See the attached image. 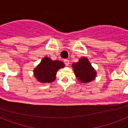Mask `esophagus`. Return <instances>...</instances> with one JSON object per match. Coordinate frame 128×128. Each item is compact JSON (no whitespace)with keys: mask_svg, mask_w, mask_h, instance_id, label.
Segmentation results:
<instances>
[{"mask_svg":"<svg viewBox=\"0 0 128 128\" xmlns=\"http://www.w3.org/2000/svg\"><path fill=\"white\" fill-rule=\"evenodd\" d=\"M64 62L66 66H69V65H70V61H69V60H68V59H65V60H64Z\"/></svg>","mask_w":128,"mask_h":128,"instance_id":"1","label":"esophagus"}]
</instances>
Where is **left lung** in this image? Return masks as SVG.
Instances as JSON below:
<instances>
[{
  "mask_svg": "<svg viewBox=\"0 0 128 128\" xmlns=\"http://www.w3.org/2000/svg\"><path fill=\"white\" fill-rule=\"evenodd\" d=\"M72 67L76 78L81 83H89L95 80L97 72L86 57L80 58L78 62L72 64Z\"/></svg>",
  "mask_w": 128,
  "mask_h": 128,
  "instance_id": "left-lung-1",
  "label": "left lung"
}]
</instances>
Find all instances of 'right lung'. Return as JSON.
I'll return each mask as SVG.
<instances>
[{
  "label": "right lung",
  "instance_id": "add662e5",
  "mask_svg": "<svg viewBox=\"0 0 128 128\" xmlns=\"http://www.w3.org/2000/svg\"><path fill=\"white\" fill-rule=\"evenodd\" d=\"M64 62L59 60H52L49 57H44L38 65L34 68V76L38 82L42 84L54 82L59 69L64 68Z\"/></svg>",
  "mask_w": 128,
  "mask_h": 128
}]
</instances>
